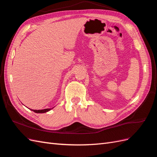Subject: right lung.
<instances>
[{
	"label": "right lung",
	"instance_id": "right-lung-1",
	"mask_svg": "<svg viewBox=\"0 0 157 157\" xmlns=\"http://www.w3.org/2000/svg\"><path fill=\"white\" fill-rule=\"evenodd\" d=\"M52 109H53V108H52ZM52 109H44V110H32V109H30V110L34 111L36 113H45V112H47L48 111L51 110Z\"/></svg>",
	"mask_w": 157,
	"mask_h": 157
}]
</instances>
